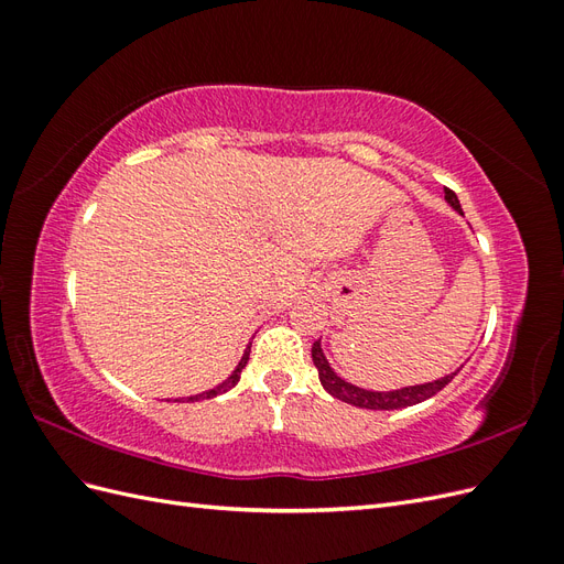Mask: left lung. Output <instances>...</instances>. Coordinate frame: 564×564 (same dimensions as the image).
<instances>
[{
	"mask_svg": "<svg viewBox=\"0 0 564 564\" xmlns=\"http://www.w3.org/2000/svg\"><path fill=\"white\" fill-rule=\"evenodd\" d=\"M445 199L452 204V207L458 214H464V212H460V204H458L456 193L449 191V187H445ZM313 362H315L317 373H319V383L324 386V390L329 392V395H334L340 402H348L352 406H362V409H404V406L419 404L423 400L433 398L435 392H440L442 388H445L456 377V373L460 371V369H456L454 373H449V377H442V379L431 381V383L406 386V388H400V390L381 392V390L357 388V386L344 381L340 377H336V371L329 367L327 357H324V352H322L319 340H315V344H313Z\"/></svg>",
	"mask_w": 564,
	"mask_h": 564,
	"instance_id": "obj_1",
	"label": "left lung"
}]
</instances>
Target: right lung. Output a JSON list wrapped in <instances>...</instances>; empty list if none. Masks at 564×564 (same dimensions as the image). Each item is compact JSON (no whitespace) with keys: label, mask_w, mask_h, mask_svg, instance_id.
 Segmentation results:
<instances>
[{"label":"right lung","mask_w":564,"mask_h":564,"mask_svg":"<svg viewBox=\"0 0 564 564\" xmlns=\"http://www.w3.org/2000/svg\"><path fill=\"white\" fill-rule=\"evenodd\" d=\"M249 352H251V344L247 346V350H245V355H242V360H240V365L235 367V371L230 373V377L220 383V386H216V388H212V390H207V392H202V395H193V398H187V402H197V400H209V398H216V395H220V392H228L232 386H237V381H240V373H242V369L247 367V360H249ZM178 402V400H176Z\"/></svg>","instance_id":"right-lung-1"}]
</instances>
